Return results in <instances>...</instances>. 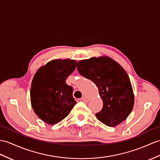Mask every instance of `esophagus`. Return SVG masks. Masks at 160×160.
Returning <instances> with one entry per match:
<instances>
[{"label":"esophagus","instance_id":"1","mask_svg":"<svg viewBox=\"0 0 160 160\" xmlns=\"http://www.w3.org/2000/svg\"><path fill=\"white\" fill-rule=\"evenodd\" d=\"M82 100L84 101V102H89V98L87 96H83L82 98Z\"/></svg>","mask_w":160,"mask_h":160}]
</instances>
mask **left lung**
<instances>
[{
	"label": "left lung",
	"instance_id": "obj_1",
	"mask_svg": "<svg viewBox=\"0 0 160 160\" xmlns=\"http://www.w3.org/2000/svg\"><path fill=\"white\" fill-rule=\"evenodd\" d=\"M79 74L92 81L103 102L97 119L108 126L125 120L133 108L134 96L130 78L122 66L108 57H93L77 62Z\"/></svg>",
	"mask_w": 160,
	"mask_h": 160
}]
</instances>
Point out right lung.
<instances>
[{
  "instance_id": "obj_1",
  "label": "right lung",
  "mask_w": 160,
  "mask_h": 160,
  "mask_svg": "<svg viewBox=\"0 0 160 160\" xmlns=\"http://www.w3.org/2000/svg\"><path fill=\"white\" fill-rule=\"evenodd\" d=\"M76 64L73 60H53L34 75L30 89L31 104L44 122L51 125L59 123L77 104L72 96V88L66 83Z\"/></svg>"
}]
</instances>
